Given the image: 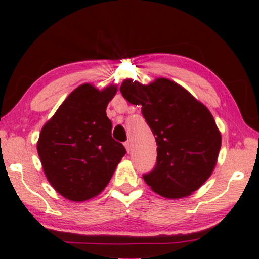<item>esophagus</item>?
I'll return each instance as SVG.
<instances>
[{
	"label": "esophagus",
	"instance_id": "obj_1",
	"mask_svg": "<svg viewBox=\"0 0 259 259\" xmlns=\"http://www.w3.org/2000/svg\"><path fill=\"white\" fill-rule=\"evenodd\" d=\"M125 147H126L127 152H128V153H131V151H132V145H131V141H126Z\"/></svg>",
	"mask_w": 259,
	"mask_h": 259
}]
</instances>
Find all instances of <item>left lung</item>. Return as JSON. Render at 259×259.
Masks as SVG:
<instances>
[{
    "label": "left lung",
    "instance_id": "8db88e82",
    "mask_svg": "<svg viewBox=\"0 0 259 259\" xmlns=\"http://www.w3.org/2000/svg\"><path fill=\"white\" fill-rule=\"evenodd\" d=\"M120 92L130 104L141 106L157 141V162L143 176L147 185L168 199L197 191L213 172L222 145L210 111L185 88L165 77L147 86L127 79Z\"/></svg>",
    "mask_w": 259,
    "mask_h": 259
}]
</instances>
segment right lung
<instances>
[{
  "label": "right lung",
  "mask_w": 259,
  "mask_h": 259,
  "mask_svg": "<svg viewBox=\"0 0 259 259\" xmlns=\"http://www.w3.org/2000/svg\"><path fill=\"white\" fill-rule=\"evenodd\" d=\"M115 93L114 84L102 91L81 84L42 127L38 157L48 182L66 199L84 201L98 196L126 154L123 145L112 138L106 114Z\"/></svg>",
  "instance_id": "1"
}]
</instances>
